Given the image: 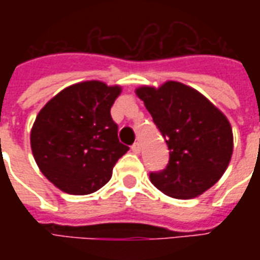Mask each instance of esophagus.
I'll list each match as a JSON object with an SVG mask.
<instances>
[{
  "mask_svg": "<svg viewBox=\"0 0 260 260\" xmlns=\"http://www.w3.org/2000/svg\"><path fill=\"white\" fill-rule=\"evenodd\" d=\"M131 149H132V152L136 153V154H138V153H141V149H142L141 143H139V142H135V143L131 146Z\"/></svg>",
  "mask_w": 260,
  "mask_h": 260,
  "instance_id": "34e87169",
  "label": "esophagus"
}]
</instances>
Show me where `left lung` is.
<instances>
[{"label":"left lung","instance_id":"8db88e82","mask_svg":"<svg viewBox=\"0 0 260 260\" xmlns=\"http://www.w3.org/2000/svg\"><path fill=\"white\" fill-rule=\"evenodd\" d=\"M135 93L170 150L167 167L150 173L153 185L175 199H191L212 188L233 156L234 138L227 117L202 93L175 80L158 87L141 86Z\"/></svg>","mask_w":260,"mask_h":260}]
</instances>
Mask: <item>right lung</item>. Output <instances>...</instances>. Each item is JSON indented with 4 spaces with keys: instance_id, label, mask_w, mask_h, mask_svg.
<instances>
[{
    "instance_id": "obj_1",
    "label": "right lung",
    "mask_w": 260,
    "mask_h": 260,
    "mask_svg": "<svg viewBox=\"0 0 260 260\" xmlns=\"http://www.w3.org/2000/svg\"><path fill=\"white\" fill-rule=\"evenodd\" d=\"M121 91L118 85L85 80L65 87L37 114L31 153L43 175L62 192H96L129 150L118 141V126L110 114Z\"/></svg>"
}]
</instances>
